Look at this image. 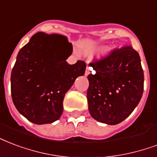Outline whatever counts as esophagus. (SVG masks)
I'll return each instance as SVG.
<instances>
[{"label":"esophagus","mask_w":157,"mask_h":157,"mask_svg":"<svg viewBox=\"0 0 157 157\" xmlns=\"http://www.w3.org/2000/svg\"><path fill=\"white\" fill-rule=\"evenodd\" d=\"M90 71H91V68L88 67H87L86 69V72H85V76H88V75L90 73Z\"/></svg>","instance_id":"esophagus-1"}]
</instances>
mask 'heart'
Returning <instances> with one entry per match:
<instances>
[{
	"instance_id": "heart-1",
	"label": "heart",
	"mask_w": 157,
	"mask_h": 157,
	"mask_svg": "<svg viewBox=\"0 0 157 157\" xmlns=\"http://www.w3.org/2000/svg\"><path fill=\"white\" fill-rule=\"evenodd\" d=\"M104 48V46H88L82 49V53H83L86 57H91L97 54L98 52H100L101 50ZM112 51V48H107L104 51V55L109 54Z\"/></svg>"
}]
</instances>
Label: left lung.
<instances>
[{"label": "left lung", "mask_w": 157, "mask_h": 157, "mask_svg": "<svg viewBox=\"0 0 157 157\" xmlns=\"http://www.w3.org/2000/svg\"><path fill=\"white\" fill-rule=\"evenodd\" d=\"M90 66L94 71L87 76L90 115L109 125L121 123L134 110L143 93L144 74L138 52L124 47Z\"/></svg>", "instance_id": "1"}]
</instances>
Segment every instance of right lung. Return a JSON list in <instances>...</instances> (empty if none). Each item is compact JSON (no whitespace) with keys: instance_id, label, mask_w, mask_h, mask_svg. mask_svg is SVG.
Masks as SVG:
<instances>
[{"instance_id":"1","label":"right lung","mask_w":157,"mask_h":157,"mask_svg":"<svg viewBox=\"0 0 157 157\" xmlns=\"http://www.w3.org/2000/svg\"><path fill=\"white\" fill-rule=\"evenodd\" d=\"M71 53L72 44L66 36L43 32L18 52L10 76L12 100L29 121L52 124L61 117L65 94L86 71L82 61L68 64Z\"/></svg>"}]
</instances>
